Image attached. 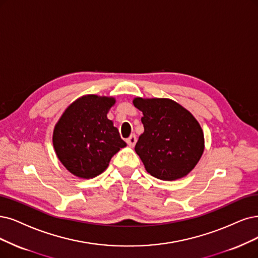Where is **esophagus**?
Listing matches in <instances>:
<instances>
[{
    "instance_id": "obj_1",
    "label": "esophagus",
    "mask_w": 258,
    "mask_h": 258,
    "mask_svg": "<svg viewBox=\"0 0 258 258\" xmlns=\"http://www.w3.org/2000/svg\"><path fill=\"white\" fill-rule=\"evenodd\" d=\"M126 142H127V145L130 146V147H134L135 145H136V142H137V138H136V135L135 134H133V135H131L127 139H126Z\"/></svg>"
}]
</instances>
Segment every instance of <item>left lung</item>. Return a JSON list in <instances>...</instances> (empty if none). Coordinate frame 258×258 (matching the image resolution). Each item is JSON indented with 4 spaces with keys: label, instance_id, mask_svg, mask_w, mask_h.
Segmentation results:
<instances>
[{
    "label": "left lung",
    "instance_id": "left-lung-1",
    "mask_svg": "<svg viewBox=\"0 0 258 258\" xmlns=\"http://www.w3.org/2000/svg\"><path fill=\"white\" fill-rule=\"evenodd\" d=\"M145 131L135 146L148 172L163 180L186 176L201 159L204 133L198 120L177 102L166 98H135Z\"/></svg>",
    "mask_w": 258,
    "mask_h": 258
}]
</instances>
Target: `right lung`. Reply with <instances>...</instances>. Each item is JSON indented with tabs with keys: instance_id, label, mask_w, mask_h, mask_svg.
Instances as JSON below:
<instances>
[{
	"instance_id": "1",
	"label": "right lung",
	"mask_w": 258,
	"mask_h": 258,
	"mask_svg": "<svg viewBox=\"0 0 258 258\" xmlns=\"http://www.w3.org/2000/svg\"><path fill=\"white\" fill-rule=\"evenodd\" d=\"M113 97L86 94L71 103L53 131L57 158L73 175L93 178L107 169L111 157L126 147L107 118Z\"/></svg>"
}]
</instances>
